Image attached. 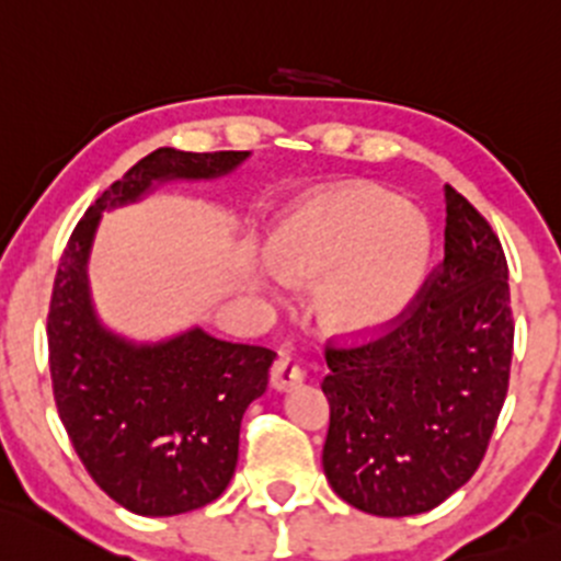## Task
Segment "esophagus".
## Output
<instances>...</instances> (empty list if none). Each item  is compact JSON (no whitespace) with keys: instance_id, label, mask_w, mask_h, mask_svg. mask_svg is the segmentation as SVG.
Returning a JSON list of instances; mask_svg holds the SVG:
<instances>
[{"instance_id":"obj_1","label":"esophagus","mask_w":561,"mask_h":561,"mask_svg":"<svg viewBox=\"0 0 561 561\" xmlns=\"http://www.w3.org/2000/svg\"><path fill=\"white\" fill-rule=\"evenodd\" d=\"M304 376L306 370L290 355H279L274 359V365H271V387L279 389V392L298 387L304 381Z\"/></svg>"}]
</instances>
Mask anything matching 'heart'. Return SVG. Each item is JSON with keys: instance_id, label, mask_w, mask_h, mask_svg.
Instances as JSON below:
<instances>
[{"instance_id": "obj_1", "label": "heart", "mask_w": 561, "mask_h": 561, "mask_svg": "<svg viewBox=\"0 0 561 561\" xmlns=\"http://www.w3.org/2000/svg\"><path fill=\"white\" fill-rule=\"evenodd\" d=\"M430 233L394 193L357 185L293 211L274 236L276 274L330 276L322 309L333 325L368 330L398 314L420 285Z\"/></svg>"}]
</instances>
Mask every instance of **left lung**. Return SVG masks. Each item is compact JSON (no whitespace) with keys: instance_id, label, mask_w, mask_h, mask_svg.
Here are the masks:
<instances>
[{"instance_id":"left-lung-1","label":"left lung","mask_w":561,"mask_h":561,"mask_svg":"<svg viewBox=\"0 0 561 561\" xmlns=\"http://www.w3.org/2000/svg\"><path fill=\"white\" fill-rule=\"evenodd\" d=\"M444 261L392 325L328 344L322 468L374 516L433 511L479 470L514 355L508 263L492 226L446 185Z\"/></svg>"}]
</instances>
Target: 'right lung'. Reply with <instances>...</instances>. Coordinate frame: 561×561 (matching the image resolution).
Segmentation results:
<instances>
[{"instance_id": "obj_1", "label": "right lung", "mask_w": 561, "mask_h": 561, "mask_svg": "<svg viewBox=\"0 0 561 561\" xmlns=\"http://www.w3.org/2000/svg\"><path fill=\"white\" fill-rule=\"evenodd\" d=\"M250 152L158 147L88 206L58 263L47 350L58 416L91 479L126 511L176 516L226 492L247 405L261 398L276 352L202 328L134 344L96 320L88 257L102 211L139 202L152 182L215 180Z\"/></svg>"}]
</instances>
